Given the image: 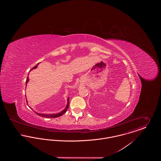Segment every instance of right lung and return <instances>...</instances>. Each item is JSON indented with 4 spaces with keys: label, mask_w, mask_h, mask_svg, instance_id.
<instances>
[{
    "label": "right lung",
    "mask_w": 161,
    "mask_h": 161,
    "mask_svg": "<svg viewBox=\"0 0 161 161\" xmlns=\"http://www.w3.org/2000/svg\"><path fill=\"white\" fill-rule=\"evenodd\" d=\"M36 68H37V66H34L31 70H32V69H36ZM28 80H29L28 77H27V79H26V85L27 82H28ZM26 103H27V102H26ZM69 98H68V104H67L66 107L65 108V109H64V110H63L61 112H60V113H59V114H48V115H46V114H40L36 113V112H35V113H36L37 115H39L40 116L44 117V118H57V117H59V116H61V115H63L64 114L66 113V112L67 111L68 108H69Z\"/></svg>",
    "instance_id": "add662e5"
}]
</instances>
